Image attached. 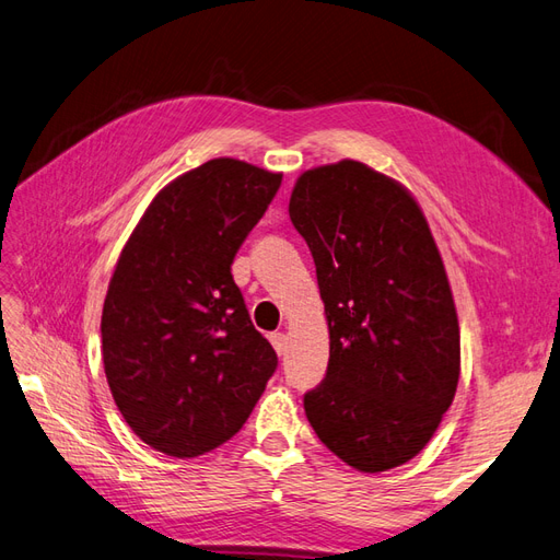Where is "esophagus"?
Here are the masks:
<instances>
[{
  "instance_id": "1",
  "label": "esophagus",
  "mask_w": 560,
  "mask_h": 560,
  "mask_svg": "<svg viewBox=\"0 0 560 560\" xmlns=\"http://www.w3.org/2000/svg\"><path fill=\"white\" fill-rule=\"evenodd\" d=\"M269 340H271V346H275V350H277L279 357L285 354V348H289V338H285V334L277 331V334L269 336Z\"/></svg>"
}]
</instances>
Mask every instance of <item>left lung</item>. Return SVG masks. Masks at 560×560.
Instances as JSON below:
<instances>
[{"instance_id":"1","label":"left lung","mask_w":560,"mask_h":560,"mask_svg":"<svg viewBox=\"0 0 560 560\" xmlns=\"http://www.w3.org/2000/svg\"><path fill=\"white\" fill-rule=\"evenodd\" d=\"M289 214L314 257L331 340L326 378L305 395L307 421L357 470L402 466L435 435L462 371L425 214L402 184L348 158L303 172Z\"/></svg>"}]
</instances>
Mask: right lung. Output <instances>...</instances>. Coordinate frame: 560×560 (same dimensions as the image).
Instances as JSON below:
<instances>
[{
	"instance_id": "obj_1",
	"label": "right lung",
	"mask_w": 560,
	"mask_h": 560,
	"mask_svg": "<svg viewBox=\"0 0 560 560\" xmlns=\"http://www.w3.org/2000/svg\"><path fill=\"white\" fill-rule=\"evenodd\" d=\"M279 186L281 172L212 158L155 194L118 257L102 312L106 381L135 435L167 456L234 438L275 374L232 262Z\"/></svg>"
}]
</instances>
